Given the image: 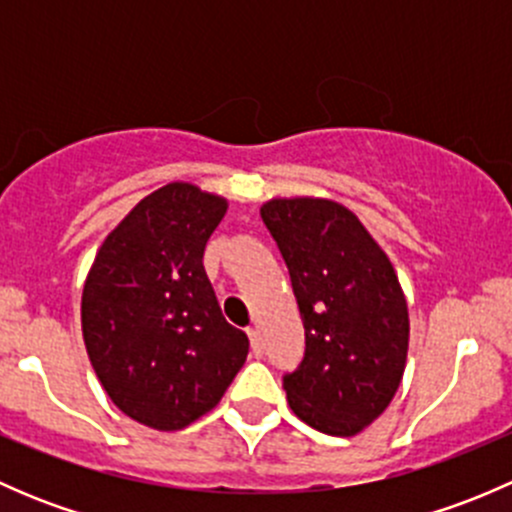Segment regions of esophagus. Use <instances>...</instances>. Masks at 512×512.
Returning a JSON list of instances; mask_svg holds the SVG:
<instances>
[{"label":"esophagus","mask_w":512,"mask_h":512,"mask_svg":"<svg viewBox=\"0 0 512 512\" xmlns=\"http://www.w3.org/2000/svg\"><path fill=\"white\" fill-rule=\"evenodd\" d=\"M247 337H250V347H252V352L260 354V349H262V344H260V332H257L255 327H250V329H247Z\"/></svg>","instance_id":"esophagus-1"}]
</instances>
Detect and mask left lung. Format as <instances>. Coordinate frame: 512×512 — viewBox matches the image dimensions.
Here are the masks:
<instances>
[{
    "mask_svg": "<svg viewBox=\"0 0 512 512\" xmlns=\"http://www.w3.org/2000/svg\"><path fill=\"white\" fill-rule=\"evenodd\" d=\"M260 215L304 322L302 361L282 376L289 406L317 431L354 436L384 414L404 376L409 309L399 277L344 205L277 198Z\"/></svg>",
    "mask_w": 512,
    "mask_h": 512,
    "instance_id": "1",
    "label": "left lung"
}]
</instances>
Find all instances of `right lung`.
I'll list each match as a JSON object with an SVG mask.
<instances>
[{"instance_id": "right-lung-1", "label": "right lung", "mask_w": 512, "mask_h": 512, "mask_svg": "<svg viewBox=\"0 0 512 512\" xmlns=\"http://www.w3.org/2000/svg\"><path fill=\"white\" fill-rule=\"evenodd\" d=\"M227 203L190 183L143 198L103 240L81 297L98 381L143 426L178 431L223 399L247 359L203 270Z\"/></svg>"}]
</instances>
